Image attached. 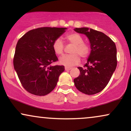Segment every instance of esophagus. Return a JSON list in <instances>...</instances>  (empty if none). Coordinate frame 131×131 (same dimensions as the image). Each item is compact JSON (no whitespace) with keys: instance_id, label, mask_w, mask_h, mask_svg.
<instances>
[{"instance_id":"obj_1","label":"esophagus","mask_w":131,"mask_h":131,"mask_svg":"<svg viewBox=\"0 0 131 131\" xmlns=\"http://www.w3.org/2000/svg\"><path fill=\"white\" fill-rule=\"evenodd\" d=\"M64 69H65L66 71H69L70 70H71V68H70V67H64Z\"/></svg>"}]
</instances>
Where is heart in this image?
<instances>
[{"label":"heart","mask_w":131,"mask_h":131,"mask_svg":"<svg viewBox=\"0 0 131 131\" xmlns=\"http://www.w3.org/2000/svg\"><path fill=\"white\" fill-rule=\"evenodd\" d=\"M65 39L68 42L73 44L71 50V54L64 55L61 57L59 62L66 67H72L78 64L80 61V57L86 58L90 54V47L84 42V39L80 34L76 32L70 33L66 36ZM53 50L57 55H61L64 50V44L60 38L54 40L52 45Z\"/></svg>","instance_id":"obj_1"}]
</instances>
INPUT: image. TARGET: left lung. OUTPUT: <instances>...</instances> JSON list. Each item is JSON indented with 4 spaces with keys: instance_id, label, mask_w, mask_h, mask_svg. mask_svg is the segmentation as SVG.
Listing matches in <instances>:
<instances>
[{
    "instance_id": "8db88e82",
    "label": "left lung",
    "mask_w": 131,
    "mask_h": 131,
    "mask_svg": "<svg viewBox=\"0 0 131 131\" xmlns=\"http://www.w3.org/2000/svg\"><path fill=\"white\" fill-rule=\"evenodd\" d=\"M74 30L88 37L91 49L84 68H78L80 74L74 79V85L85 94H97L106 86L116 70V45L109 37L100 31L89 28H76Z\"/></svg>"
}]
</instances>
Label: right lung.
Returning <instances> with one entry per match:
<instances>
[{
  "label": "right lung",
  "instance_id": "1",
  "mask_svg": "<svg viewBox=\"0 0 131 131\" xmlns=\"http://www.w3.org/2000/svg\"><path fill=\"white\" fill-rule=\"evenodd\" d=\"M66 28L43 27L26 32L18 41L13 66L21 83L31 94L43 96L56 87L64 66H50L58 60L52 45Z\"/></svg>",
  "mask_w": 131,
  "mask_h": 131
}]
</instances>
